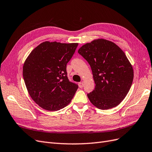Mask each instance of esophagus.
I'll return each instance as SVG.
<instances>
[{"label": "esophagus", "instance_id": "34e87169", "mask_svg": "<svg viewBox=\"0 0 152 152\" xmlns=\"http://www.w3.org/2000/svg\"><path fill=\"white\" fill-rule=\"evenodd\" d=\"M78 85H79L80 88H82V87H84V83L82 82H79V84H78Z\"/></svg>", "mask_w": 152, "mask_h": 152}]
</instances>
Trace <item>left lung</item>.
Segmentation results:
<instances>
[{"mask_svg":"<svg viewBox=\"0 0 152 152\" xmlns=\"http://www.w3.org/2000/svg\"><path fill=\"white\" fill-rule=\"evenodd\" d=\"M90 65L95 88L87 94L96 107L108 110L125 98L131 87L134 72L125 53L115 43L99 39L78 50Z\"/></svg>","mask_w":152,"mask_h":152,"instance_id":"left-lung-1","label":"left lung"}]
</instances>
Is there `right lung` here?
<instances>
[{
    "label": "right lung",
    "instance_id": "add662e5",
    "mask_svg": "<svg viewBox=\"0 0 152 152\" xmlns=\"http://www.w3.org/2000/svg\"><path fill=\"white\" fill-rule=\"evenodd\" d=\"M78 44L45 41L26 59L23 76L26 89L32 99L43 109L59 110L74 96L79 87L69 81L66 64Z\"/></svg>",
    "mask_w": 152,
    "mask_h": 152
}]
</instances>
